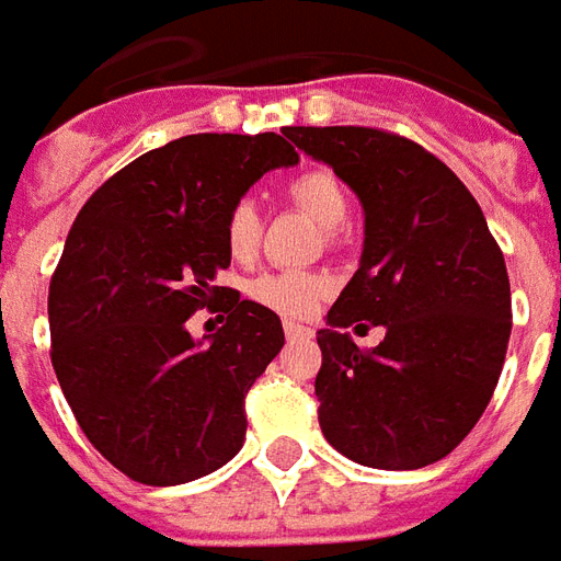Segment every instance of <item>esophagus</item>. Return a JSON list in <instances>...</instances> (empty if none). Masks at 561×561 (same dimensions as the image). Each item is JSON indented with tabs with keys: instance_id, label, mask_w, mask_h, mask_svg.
Masks as SVG:
<instances>
[{
	"instance_id": "1",
	"label": "esophagus",
	"mask_w": 561,
	"mask_h": 561,
	"mask_svg": "<svg viewBox=\"0 0 561 561\" xmlns=\"http://www.w3.org/2000/svg\"><path fill=\"white\" fill-rule=\"evenodd\" d=\"M316 330L312 328H306V324H294V321H285V336L288 340H309Z\"/></svg>"
}]
</instances>
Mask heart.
Wrapping results in <instances>:
<instances>
[{"mask_svg": "<svg viewBox=\"0 0 561 561\" xmlns=\"http://www.w3.org/2000/svg\"><path fill=\"white\" fill-rule=\"evenodd\" d=\"M288 197L300 209H306L318 225H324L330 231H336L348 219V188L330 168H309L297 173L288 183ZM225 245L233 261H252L261 245V213L255 201H237L225 216ZM330 279L321 273L309 270H270L252 279L249 294L252 300L267 306L273 312L285 318H306L312 316L318 304L328 297Z\"/></svg>", "mask_w": 561, "mask_h": 561, "instance_id": "1", "label": "heart"}]
</instances>
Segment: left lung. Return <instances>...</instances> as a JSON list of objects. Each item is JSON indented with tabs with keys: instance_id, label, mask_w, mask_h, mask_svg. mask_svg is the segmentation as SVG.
Returning a JSON list of instances; mask_svg holds the SVG:
<instances>
[{
	"instance_id": "obj_1",
	"label": "left lung",
	"mask_w": 561,
	"mask_h": 561,
	"mask_svg": "<svg viewBox=\"0 0 561 561\" xmlns=\"http://www.w3.org/2000/svg\"><path fill=\"white\" fill-rule=\"evenodd\" d=\"M285 138L352 185L366 216L360 267L318 330L321 433L373 469L438 462L502 376L505 255L469 188L421 144L364 126H291ZM357 320L386 328L373 353L344 333Z\"/></svg>"
}]
</instances>
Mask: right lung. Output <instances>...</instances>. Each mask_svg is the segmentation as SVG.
<instances>
[{"label":"right lung","mask_w":561,"mask_h":561,"mask_svg":"<svg viewBox=\"0 0 561 561\" xmlns=\"http://www.w3.org/2000/svg\"><path fill=\"white\" fill-rule=\"evenodd\" d=\"M297 161L273 131L185 135L114 173L71 225L47 297L50 360L80 430L131 481L188 483L243 447L245 393L285 333L213 279L231 264V204ZM219 296L226 324L192 341L184 321Z\"/></svg>","instance_id":"right-lung-1"}]
</instances>
